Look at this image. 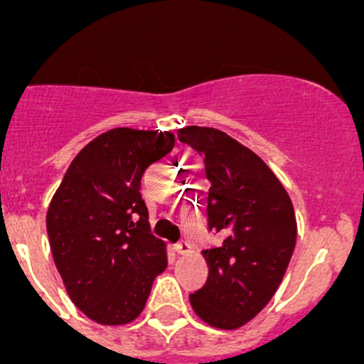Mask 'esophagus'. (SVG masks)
Segmentation results:
<instances>
[{
	"instance_id": "34e87169",
	"label": "esophagus",
	"mask_w": 364,
	"mask_h": 364,
	"mask_svg": "<svg viewBox=\"0 0 364 364\" xmlns=\"http://www.w3.org/2000/svg\"><path fill=\"white\" fill-rule=\"evenodd\" d=\"M174 250L179 253V255H188L190 252H192V247H190L188 241H179V243H176Z\"/></svg>"
}]
</instances>
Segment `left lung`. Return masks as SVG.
<instances>
[{"mask_svg":"<svg viewBox=\"0 0 364 364\" xmlns=\"http://www.w3.org/2000/svg\"><path fill=\"white\" fill-rule=\"evenodd\" d=\"M178 137L204 159L208 227L223 236L203 250L209 274L190 304L205 324L237 329L269 303L287 271L297 236L292 200L264 160L225 132L186 127Z\"/></svg>","mask_w":364,"mask_h":364,"instance_id":"8db88e82","label":"left lung"}]
</instances>
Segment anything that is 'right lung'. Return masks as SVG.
<instances>
[{
    "label": "right lung",
    "mask_w": 364,
    "mask_h": 364,
    "mask_svg": "<svg viewBox=\"0 0 364 364\" xmlns=\"http://www.w3.org/2000/svg\"><path fill=\"white\" fill-rule=\"evenodd\" d=\"M172 148L171 132L112 128L80 149L50 200L54 264L73 304L98 324L137 318L167 267L139 190L146 168Z\"/></svg>",
    "instance_id": "add662e5"
}]
</instances>
